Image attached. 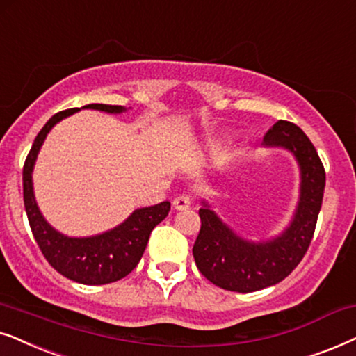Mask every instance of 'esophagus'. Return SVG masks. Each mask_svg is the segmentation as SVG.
I'll return each mask as SVG.
<instances>
[{
    "mask_svg": "<svg viewBox=\"0 0 356 356\" xmlns=\"http://www.w3.org/2000/svg\"><path fill=\"white\" fill-rule=\"evenodd\" d=\"M172 205L175 210H187V208H191L192 205V198L188 195H179L174 198Z\"/></svg>",
    "mask_w": 356,
    "mask_h": 356,
    "instance_id": "esophagus-1",
    "label": "esophagus"
}]
</instances>
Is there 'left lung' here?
<instances>
[{"instance_id": "8db88e82", "label": "left lung", "mask_w": 356, "mask_h": 356, "mask_svg": "<svg viewBox=\"0 0 356 356\" xmlns=\"http://www.w3.org/2000/svg\"><path fill=\"white\" fill-rule=\"evenodd\" d=\"M262 145L290 151L300 168V197L280 234L260 241L244 238L211 210L210 203L200 200L202 227L192 249L193 259L207 280L229 291H259L286 278L309 248L324 197V165L300 127L278 120Z\"/></svg>"}]
</instances>
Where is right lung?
<instances>
[{"label":"right lung","instance_id":"right-lung-1","mask_svg":"<svg viewBox=\"0 0 356 356\" xmlns=\"http://www.w3.org/2000/svg\"><path fill=\"white\" fill-rule=\"evenodd\" d=\"M81 108H94L107 113H123L129 111L123 106H107V104H88ZM81 108H68L55 113L35 136L22 170L24 207L29 218L32 234L42 254L56 272L83 285H106L127 277L138 265L149 241L151 231L168 216L170 203L161 202L153 207L136 208L125 221L112 229L84 238H71L60 233L45 220L37 205L34 182H32L37 156L47 135L56 123Z\"/></svg>","mask_w":356,"mask_h":356}]
</instances>
